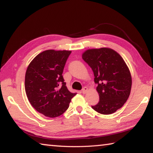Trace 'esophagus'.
Returning <instances> with one entry per match:
<instances>
[{"label": "esophagus", "instance_id": "obj_1", "mask_svg": "<svg viewBox=\"0 0 153 153\" xmlns=\"http://www.w3.org/2000/svg\"><path fill=\"white\" fill-rule=\"evenodd\" d=\"M87 91H88V88H86V87H84L82 90V92L83 94H85V93H86Z\"/></svg>", "mask_w": 153, "mask_h": 153}]
</instances>
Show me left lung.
Segmentation results:
<instances>
[{
    "mask_svg": "<svg viewBox=\"0 0 153 153\" xmlns=\"http://www.w3.org/2000/svg\"><path fill=\"white\" fill-rule=\"evenodd\" d=\"M82 59L91 67L98 85L99 102L92 108L103 115L115 113L127 101L131 91V77L125 61L108 48L89 49Z\"/></svg>",
    "mask_w": 153,
    "mask_h": 153,
    "instance_id": "1",
    "label": "left lung"
}]
</instances>
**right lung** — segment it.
I'll use <instances>...</instances> for the list:
<instances>
[{"instance_id": "obj_1", "label": "right lung", "mask_w": 153, "mask_h": 153, "mask_svg": "<svg viewBox=\"0 0 153 153\" xmlns=\"http://www.w3.org/2000/svg\"><path fill=\"white\" fill-rule=\"evenodd\" d=\"M71 51L47 50L36 56L27 67L25 89L32 107L46 117L61 115L76 93L69 92L63 77Z\"/></svg>"}]
</instances>
